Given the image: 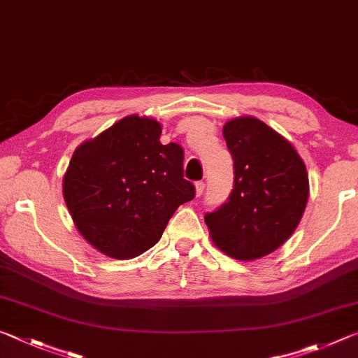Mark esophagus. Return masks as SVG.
Returning a JSON list of instances; mask_svg holds the SVG:
<instances>
[{"label": "esophagus", "mask_w": 358, "mask_h": 358, "mask_svg": "<svg viewBox=\"0 0 358 358\" xmlns=\"http://www.w3.org/2000/svg\"><path fill=\"white\" fill-rule=\"evenodd\" d=\"M205 191V181H197L196 183V194L197 197H201Z\"/></svg>", "instance_id": "esophagus-1"}]
</instances>
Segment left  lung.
Returning a JSON list of instances; mask_svg holds the SVG:
<instances>
[{
	"label": "left lung",
	"mask_w": 358,
	"mask_h": 358,
	"mask_svg": "<svg viewBox=\"0 0 358 358\" xmlns=\"http://www.w3.org/2000/svg\"><path fill=\"white\" fill-rule=\"evenodd\" d=\"M222 134L234 159V187L226 202L205 213V222L230 257H264L299 226L310 187L306 167L286 138L252 117L230 120Z\"/></svg>",
	"instance_id": "8db88e82"
}]
</instances>
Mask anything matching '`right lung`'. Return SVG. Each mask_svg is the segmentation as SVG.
<instances>
[{
	"mask_svg": "<svg viewBox=\"0 0 358 358\" xmlns=\"http://www.w3.org/2000/svg\"><path fill=\"white\" fill-rule=\"evenodd\" d=\"M159 137L157 121L131 115L72 155L66 205L83 238L108 257L150 250L175 210L196 197L183 173L185 150Z\"/></svg>",
	"mask_w": 358,
	"mask_h": 358,
	"instance_id": "1",
	"label": "right lung"
}]
</instances>
